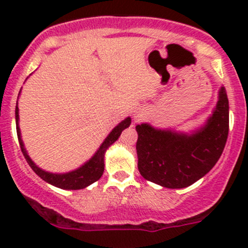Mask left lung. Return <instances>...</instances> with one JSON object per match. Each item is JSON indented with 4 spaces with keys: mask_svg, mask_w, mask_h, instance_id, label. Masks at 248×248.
Returning <instances> with one entry per match:
<instances>
[{
    "mask_svg": "<svg viewBox=\"0 0 248 248\" xmlns=\"http://www.w3.org/2000/svg\"><path fill=\"white\" fill-rule=\"evenodd\" d=\"M138 132V169L144 179L167 188L191 186L221 157L229 131V102L224 87L212 116L192 136L155 129L146 124Z\"/></svg>",
    "mask_w": 248,
    "mask_h": 248,
    "instance_id": "8db88e82",
    "label": "left lung"
}]
</instances>
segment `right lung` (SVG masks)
<instances>
[{
  "label": "right lung",
  "mask_w": 248,
  "mask_h": 248,
  "mask_svg": "<svg viewBox=\"0 0 248 248\" xmlns=\"http://www.w3.org/2000/svg\"><path fill=\"white\" fill-rule=\"evenodd\" d=\"M17 106L16 108V133H17V139H19L20 147H21V151L24 154L25 158H26L27 163L31 167L32 170L36 172L41 179H43L44 181L49 182L52 186H56L59 188L63 189H81L85 188V187L90 186L93 182L98 181L101 179V176L103 175L104 171V151L112 144V142L116 141L119 139L120 134L122 133L124 128L131 124V119L127 117L126 120L121 122V124H117L108 137L104 140L103 144L101 145V147L98 149V151L96 152L93 157L90 159L87 163H85L84 166L80 167L77 170L67 172V174H51V172H46L42 170L41 168L36 166L33 162L31 161V158L29 157V155L26 154L24 149V144H22L21 137H20V129L17 127V121H19V115H17Z\"/></svg>",
  "instance_id": "right-lung-1"
}]
</instances>
